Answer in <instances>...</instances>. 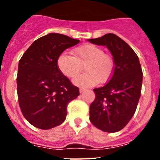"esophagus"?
I'll return each instance as SVG.
<instances>
[{
  "instance_id": "1",
  "label": "esophagus",
  "mask_w": 160,
  "mask_h": 160,
  "mask_svg": "<svg viewBox=\"0 0 160 160\" xmlns=\"http://www.w3.org/2000/svg\"><path fill=\"white\" fill-rule=\"evenodd\" d=\"M84 91H85V89H83V88L79 89V92L80 93H82V92H84Z\"/></svg>"
}]
</instances>
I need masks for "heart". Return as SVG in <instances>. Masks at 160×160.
Returning <instances> with one entry per match:
<instances>
[{"instance_id":"1","label":"heart","mask_w":160,"mask_h":160,"mask_svg":"<svg viewBox=\"0 0 160 160\" xmlns=\"http://www.w3.org/2000/svg\"><path fill=\"white\" fill-rule=\"evenodd\" d=\"M72 53L73 57L62 53L58 58V67L66 77L73 78L84 66L87 73L73 80L76 86L93 87L98 82L105 83L111 78L114 71V60L111 55L104 53L102 48L93 44H85L75 48Z\"/></svg>"}]
</instances>
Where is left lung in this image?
Here are the masks:
<instances>
[{"mask_svg": "<svg viewBox=\"0 0 160 160\" xmlns=\"http://www.w3.org/2000/svg\"><path fill=\"white\" fill-rule=\"evenodd\" d=\"M87 41L107 46L114 62V73L108 83L94 89L95 99L90 106V120L101 131L117 132L136 111L142 83L140 62L131 46L114 33Z\"/></svg>", "mask_w": 160, "mask_h": 160, "instance_id": "8db88e82", "label": "left lung"}]
</instances>
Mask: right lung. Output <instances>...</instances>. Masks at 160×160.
<instances>
[{"instance_id":"right-lung-1","label":"right lung","mask_w":160,"mask_h":160,"mask_svg":"<svg viewBox=\"0 0 160 160\" xmlns=\"http://www.w3.org/2000/svg\"><path fill=\"white\" fill-rule=\"evenodd\" d=\"M80 41L57 32L48 33L32 44L18 64V95L24 117L32 126L49 130L66 120L67 105L79 90L58 67L64 50Z\"/></svg>"}]
</instances>
